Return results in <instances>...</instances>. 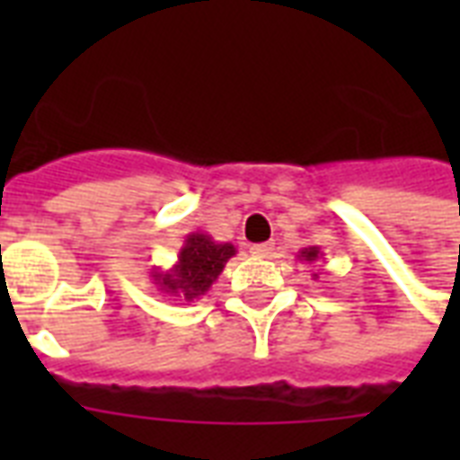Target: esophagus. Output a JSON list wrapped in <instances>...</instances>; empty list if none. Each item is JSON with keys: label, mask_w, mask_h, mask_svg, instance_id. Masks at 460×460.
Segmentation results:
<instances>
[{"label": "esophagus", "mask_w": 460, "mask_h": 460, "mask_svg": "<svg viewBox=\"0 0 460 460\" xmlns=\"http://www.w3.org/2000/svg\"><path fill=\"white\" fill-rule=\"evenodd\" d=\"M274 251V245L272 243H255L251 245V252L252 255H258V258H270Z\"/></svg>", "instance_id": "obj_1"}]
</instances>
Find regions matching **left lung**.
<instances>
[{
    "label": "left lung",
    "mask_w": 460,
    "mask_h": 460,
    "mask_svg": "<svg viewBox=\"0 0 460 460\" xmlns=\"http://www.w3.org/2000/svg\"><path fill=\"white\" fill-rule=\"evenodd\" d=\"M296 258L301 260V262H307V265H313V262H317V260L322 258V251L317 248V245H307V248H303V251H298V255ZM317 277V274H314Z\"/></svg>",
    "instance_id": "obj_1"
}]
</instances>
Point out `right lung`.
<instances>
[{
  "label": "right lung",
  "instance_id": "obj_1",
  "mask_svg": "<svg viewBox=\"0 0 460 460\" xmlns=\"http://www.w3.org/2000/svg\"><path fill=\"white\" fill-rule=\"evenodd\" d=\"M234 255H236V248L231 243H219L208 234L193 231L181 245L176 262L169 270L153 267L150 279L159 294L193 301L208 294L212 284L219 279L224 265Z\"/></svg>",
  "mask_w": 460,
  "mask_h": 460
}]
</instances>
